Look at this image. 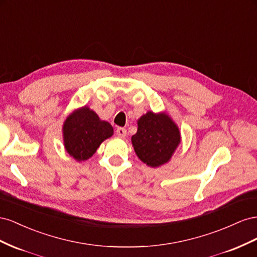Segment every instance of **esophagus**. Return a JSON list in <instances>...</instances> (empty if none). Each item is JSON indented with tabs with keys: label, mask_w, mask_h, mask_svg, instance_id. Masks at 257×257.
<instances>
[{
	"label": "esophagus",
	"mask_w": 257,
	"mask_h": 257,
	"mask_svg": "<svg viewBox=\"0 0 257 257\" xmlns=\"http://www.w3.org/2000/svg\"><path fill=\"white\" fill-rule=\"evenodd\" d=\"M116 134H117V136H118L119 138H124V137H126V135H127V130L124 129V128L119 127V128H117Z\"/></svg>",
	"instance_id": "obj_1"
}]
</instances>
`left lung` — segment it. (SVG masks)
<instances>
[{
    "label": "left lung",
    "mask_w": 257,
    "mask_h": 257,
    "mask_svg": "<svg viewBox=\"0 0 257 257\" xmlns=\"http://www.w3.org/2000/svg\"><path fill=\"white\" fill-rule=\"evenodd\" d=\"M131 143L142 163L158 168L172 158L181 143V133L167 112L149 111L138 119V131L131 137Z\"/></svg>",
    "instance_id": "8db88e82"
}]
</instances>
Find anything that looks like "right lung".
I'll return each instance as SVG.
<instances>
[{
    "instance_id": "right-lung-1",
    "label": "right lung",
    "mask_w": 257,
    "mask_h": 257,
    "mask_svg": "<svg viewBox=\"0 0 257 257\" xmlns=\"http://www.w3.org/2000/svg\"><path fill=\"white\" fill-rule=\"evenodd\" d=\"M113 135L111 123L100 119L87 105L70 113L62 126L64 149L78 163L92 157L101 143Z\"/></svg>"
}]
</instances>
